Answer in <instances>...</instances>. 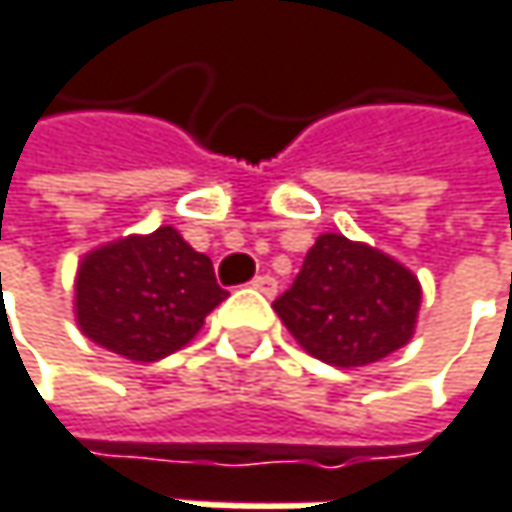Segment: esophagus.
<instances>
[{"label":"esophagus","mask_w":512,"mask_h":512,"mask_svg":"<svg viewBox=\"0 0 512 512\" xmlns=\"http://www.w3.org/2000/svg\"><path fill=\"white\" fill-rule=\"evenodd\" d=\"M253 288H259L262 294L274 297V294H277V280H274L271 274H262V277H256V280H253Z\"/></svg>","instance_id":"esophagus-1"}]
</instances>
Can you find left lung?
Returning a JSON list of instances; mask_svg holds the SVG:
<instances>
[{"instance_id": "1", "label": "left lung", "mask_w": 512, "mask_h": 512, "mask_svg": "<svg viewBox=\"0 0 512 512\" xmlns=\"http://www.w3.org/2000/svg\"><path fill=\"white\" fill-rule=\"evenodd\" d=\"M274 309L309 356L336 368H365L413 339L421 283L389 253L324 232Z\"/></svg>"}]
</instances>
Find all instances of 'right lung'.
I'll list each match as a JSON object with an SVG mask.
<instances>
[{
	"label": "right lung",
	"instance_id": "add662e5",
	"mask_svg": "<svg viewBox=\"0 0 512 512\" xmlns=\"http://www.w3.org/2000/svg\"><path fill=\"white\" fill-rule=\"evenodd\" d=\"M73 294L82 336L129 362H159L182 351L226 297L212 259L173 226L88 250Z\"/></svg>",
	"mask_w": 512,
	"mask_h": 512
}]
</instances>
